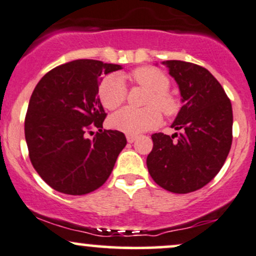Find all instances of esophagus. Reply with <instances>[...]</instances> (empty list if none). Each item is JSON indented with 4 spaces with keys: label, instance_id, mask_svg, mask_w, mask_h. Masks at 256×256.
I'll use <instances>...</instances> for the list:
<instances>
[{
    "label": "esophagus",
    "instance_id": "esophagus-1",
    "mask_svg": "<svg viewBox=\"0 0 256 256\" xmlns=\"http://www.w3.org/2000/svg\"><path fill=\"white\" fill-rule=\"evenodd\" d=\"M135 140H136V136H135V135H127V141L129 144H133Z\"/></svg>",
    "mask_w": 256,
    "mask_h": 256
}]
</instances>
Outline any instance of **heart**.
Here are the masks:
<instances>
[{
    "label": "heart",
    "instance_id": "heart-1",
    "mask_svg": "<svg viewBox=\"0 0 256 256\" xmlns=\"http://www.w3.org/2000/svg\"><path fill=\"white\" fill-rule=\"evenodd\" d=\"M130 78L135 84L150 92L146 100L148 106L142 110L123 108L117 111L109 120L114 129L128 135H136L156 128L160 123L162 114L158 107L166 116L174 115L178 111V100L168 92L169 79L160 70L151 67H141L135 69ZM127 90L121 75L109 74L99 84L98 96L105 109L114 110L118 108L124 102Z\"/></svg>",
    "mask_w": 256,
    "mask_h": 256
}]
</instances>
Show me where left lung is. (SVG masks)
<instances>
[{
    "instance_id": "left-lung-1",
    "label": "left lung",
    "mask_w": 256,
    "mask_h": 256,
    "mask_svg": "<svg viewBox=\"0 0 256 256\" xmlns=\"http://www.w3.org/2000/svg\"><path fill=\"white\" fill-rule=\"evenodd\" d=\"M162 63L181 93L183 106L171 124L180 134L152 135L147 169L162 188L190 193L212 181L225 163L232 142V108L223 87L206 68L177 60Z\"/></svg>"
}]
</instances>
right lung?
<instances>
[{
  "instance_id": "obj_1",
  "label": "right lung",
  "mask_w": 256,
  "mask_h": 256,
  "mask_svg": "<svg viewBox=\"0 0 256 256\" xmlns=\"http://www.w3.org/2000/svg\"><path fill=\"white\" fill-rule=\"evenodd\" d=\"M120 69V64L76 60L51 69L36 86L25 139L33 168L55 190L84 195L98 189L127 145L121 132L103 130L106 114L98 96L102 75ZM92 128L98 132L90 140L86 133Z\"/></svg>"
}]
</instances>
